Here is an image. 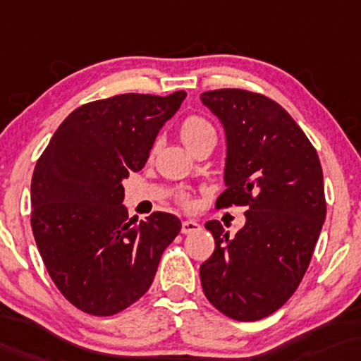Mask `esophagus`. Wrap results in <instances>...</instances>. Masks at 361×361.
Wrapping results in <instances>:
<instances>
[{
  "instance_id": "obj_1",
  "label": "esophagus",
  "mask_w": 361,
  "mask_h": 361,
  "mask_svg": "<svg viewBox=\"0 0 361 361\" xmlns=\"http://www.w3.org/2000/svg\"><path fill=\"white\" fill-rule=\"evenodd\" d=\"M197 231H201V226L197 224L196 221H183V224H181L183 233H195Z\"/></svg>"
}]
</instances>
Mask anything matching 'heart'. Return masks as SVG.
I'll list each match as a JSON object with an SVG mask.
<instances>
[{
    "label": "heart",
    "mask_w": 361,
    "mask_h": 361,
    "mask_svg": "<svg viewBox=\"0 0 361 361\" xmlns=\"http://www.w3.org/2000/svg\"><path fill=\"white\" fill-rule=\"evenodd\" d=\"M207 134H216L214 128H212L209 121L201 118V116H190V118L183 121L180 128V137L183 144H185L188 149H191L196 142H200L202 137H206ZM178 202L183 207H191L192 204L190 195H186V192L178 195Z\"/></svg>",
    "instance_id": "obj_1"
}]
</instances>
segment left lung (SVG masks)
Returning a JSON list of instances; mask_svg holds the SVG:
<instances>
[{"label": "left lung", "instance_id": "left-lung-1", "mask_svg": "<svg viewBox=\"0 0 361 361\" xmlns=\"http://www.w3.org/2000/svg\"><path fill=\"white\" fill-rule=\"evenodd\" d=\"M201 101L227 137V190L216 206L247 207L233 237L206 222L216 247L200 268L202 291L224 316L260 321L293 296L311 263L326 221L322 166L276 101L240 88L206 91Z\"/></svg>", "mask_w": 361, "mask_h": 361}]
</instances>
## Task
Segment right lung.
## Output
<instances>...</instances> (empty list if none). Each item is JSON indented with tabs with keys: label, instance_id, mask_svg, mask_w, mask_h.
Masks as SVG:
<instances>
[{
	"label": "right lung",
	"instance_id": "1",
	"mask_svg": "<svg viewBox=\"0 0 361 361\" xmlns=\"http://www.w3.org/2000/svg\"><path fill=\"white\" fill-rule=\"evenodd\" d=\"M185 91L126 93L80 106L35 164L30 226L59 291L91 316H114L144 296L181 231L169 212L130 222L123 180L144 169Z\"/></svg>",
	"mask_w": 361,
	"mask_h": 361
}]
</instances>
